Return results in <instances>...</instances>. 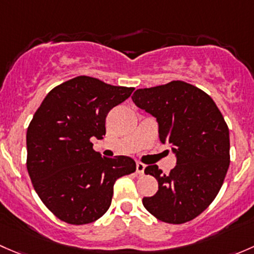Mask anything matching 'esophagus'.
I'll return each instance as SVG.
<instances>
[{
  "instance_id": "34e87169",
  "label": "esophagus",
  "mask_w": 254,
  "mask_h": 254,
  "mask_svg": "<svg viewBox=\"0 0 254 254\" xmlns=\"http://www.w3.org/2000/svg\"><path fill=\"white\" fill-rule=\"evenodd\" d=\"M144 169H145L144 164L139 163V161H138L137 165H135V170H137V174L138 175H143V172H144Z\"/></svg>"
}]
</instances>
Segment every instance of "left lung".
<instances>
[{
  "mask_svg": "<svg viewBox=\"0 0 254 254\" xmlns=\"http://www.w3.org/2000/svg\"><path fill=\"white\" fill-rule=\"evenodd\" d=\"M132 100L154 116L161 143H169L176 166L163 174L158 165L145 167L159 190L143 198L151 215L169 224L197 218L215 199L230 165L229 128L213 99L182 80L137 89Z\"/></svg>",
  "mask_w": 254,
  "mask_h": 254,
  "instance_id": "left-lung-1",
  "label": "left lung"
}]
</instances>
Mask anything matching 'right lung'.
Instances as JSON below:
<instances>
[{
  "label": "right lung",
  "instance_id": "obj_1",
  "mask_svg": "<svg viewBox=\"0 0 254 254\" xmlns=\"http://www.w3.org/2000/svg\"><path fill=\"white\" fill-rule=\"evenodd\" d=\"M133 90L79 75L52 89L34 114L27 169L39 198L60 220H98L110 208L116 180L135 171L132 158L101 156L90 142L103 139L109 111Z\"/></svg>",
  "mask_w": 254,
  "mask_h": 254
}]
</instances>
